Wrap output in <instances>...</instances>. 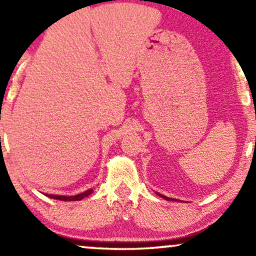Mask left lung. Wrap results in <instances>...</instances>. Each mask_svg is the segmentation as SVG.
<instances>
[{"label":"left lung","mask_w":256,"mask_h":256,"mask_svg":"<svg viewBox=\"0 0 256 256\" xmlns=\"http://www.w3.org/2000/svg\"><path fill=\"white\" fill-rule=\"evenodd\" d=\"M160 196V197H162V198H164V199H166V200H174V198H168V197H166V196H163V194H157Z\"/></svg>","instance_id":"1"}]
</instances>
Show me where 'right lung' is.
I'll return each mask as SVG.
<instances>
[{
	"label": "right lung",
	"instance_id": "1",
	"mask_svg": "<svg viewBox=\"0 0 256 256\" xmlns=\"http://www.w3.org/2000/svg\"><path fill=\"white\" fill-rule=\"evenodd\" d=\"M90 194H93V188H90L82 194H76V196H58V194H46L48 198L52 199H58V200H64V202H76V200H82V198L88 197Z\"/></svg>",
	"mask_w": 256,
	"mask_h": 256
}]
</instances>
